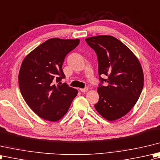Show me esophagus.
Segmentation results:
<instances>
[{
	"instance_id": "34e87169",
	"label": "esophagus",
	"mask_w": 160,
	"mask_h": 160,
	"mask_svg": "<svg viewBox=\"0 0 160 160\" xmlns=\"http://www.w3.org/2000/svg\"><path fill=\"white\" fill-rule=\"evenodd\" d=\"M80 90L82 92H88V88H81Z\"/></svg>"
}]
</instances>
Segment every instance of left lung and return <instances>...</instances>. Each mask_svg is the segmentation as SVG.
Returning <instances> with one entry per match:
<instances>
[{
    "instance_id": "8db88e82",
    "label": "left lung",
    "mask_w": 160,
    "mask_h": 160,
    "mask_svg": "<svg viewBox=\"0 0 160 160\" xmlns=\"http://www.w3.org/2000/svg\"><path fill=\"white\" fill-rule=\"evenodd\" d=\"M95 51L102 82L97 88L99 99L94 108L104 119L115 121L125 116L138 102L144 86V73L134 53L122 42L110 35L86 38Z\"/></svg>"
}]
</instances>
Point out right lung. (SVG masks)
Here are the masks:
<instances>
[{"label": "right lung", "mask_w": 160, "mask_h": 160, "mask_svg": "<svg viewBox=\"0 0 160 160\" xmlns=\"http://www.w3.org/2000/svg\"><path fill=\"white\" fill-rule=\"evenodd\" d=\"M79 42L78 38H50L22 62L18 74L21 92L28 105L42 119L58 121L77 95V90L60 81L65 77L62 70L64 58Z\"/></svg>", "instance_id": "add662e5"}]
</instances>
